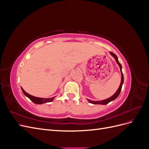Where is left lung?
<instances>
[{"instance_id": "1", "label": "left lung", "mask_w": 149, "mask_h": 149, "mask_svg": "<svg viewBox=\"0 0 149 149\" xmlns=\"http://www.w3.org/2000/svg\"><path fill=\"white\" fill-rule=\"evenodd\" d=\"M111 55H112V56H113L114 58L115 59L118 65H119V68H120V73H121V81H120V84L119 85V87L117 90V91L112 95V96H111L110 97L106 99V100H101V101H92V100H87L89 102L91 103V104H102V105H105L107 104L109 102L114 101V100L118 97V96L119 95V94L120 93L121 91V89H122V86H123V84L124 83V76L123 74V71H122V66L120 65V63L118 61V56H117L114 53H112V52H109Z\"/></svg>"}]
</instances>
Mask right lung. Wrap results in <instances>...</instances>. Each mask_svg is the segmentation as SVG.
<instances>
[{"instance_id":"add662e5","label":"right lung","mask_w":149,"mask_h":149,"mask_svg":"<svg viewBox=\"0 0 149 149\" xmlns=\"http://www.w3.org/2000/svg\"><path fill=\"white\" fill-rule=\"evenodd\" d=\"M21 88H22V91H23L25 95L27 97H29L33 102H34L35 104H43V103L52 102L54 100V99H55V96L52 97H49V98H42V97H35L33 96L30 95V94H28L27 93H26L24 90V89L22 87H21Z\"/></svg>"}]
</instances>
